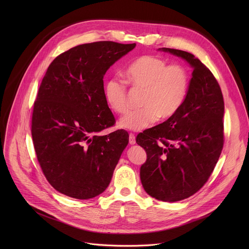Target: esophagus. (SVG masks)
Masks as SVG:
<instances>
[{"instance_id":"1","label":"esophagus","mask_w":249,"mask_h":249,"mask_svg":"<svg viewBox=\"0 0 249 249\" xmlns=\"http://www.w3.org/2000/svg\"><path fill=\"white\" fill-rule=\"evenodd\" d=\"M129 143L130 145H134L136 143V138H135V135L130 133L129 134Z\"/></svg>"}]
</instances>
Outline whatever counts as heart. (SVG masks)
Returning <instances> with one entry per match:
<instances>
[{"instance_id": "heart-1", "label": "heart", "mask_w": 249, "mask_h": 249, "mask_svg": "<svg viewBox=\"0 0 249 249\" xmlns=\"http://www.w3.org/2000/svg\"><path fill=\"white\" fill-rule=\"evenodd\" d=\"M126 77L136 89H144L141 109L127 113L120 126L133 131L151 127L159 118L168 119L179 111L189 89V74L180 64L168 65L161 57L145 55L135 60L126 70ZM104 96L109 107L118 114L129 109L126 83L119 78L108 80Z\"/></svg>"}]
</instances>
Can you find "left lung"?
I'll return each instance as SVG.
<instances>
[{
	"label": "left lung",
	"mask_w": 249,
	"mask_h": 249,
	"mask_svg": "<svg viewBox=\"0 0 249 249\" xmlns=\"http://www.w3.org/2000/svg\"><path fill=\"white\" fill-rule=\"evenodd\" d=\"M193 68L185 101L163 123L140 133L137 144L147 153L140 168L145 191L163 202L186 199L208 181L224 147V97L211 71L193 54L171 48Z\"/></svg>",
	"instance_id": "left-lung-1"
}]
</instances>
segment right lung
<instances>
[{
    "mask_svg": "<svg viewBox=\"0 0 249 249\" xmlns=\"http://www.w3.org/2000/svg\"><path fill=\"white\" fill-rule=\"evenodd\" d=\"M135 46L86 43L49 65L33 104L31 135L42 172L58 192L85 200L109 185L129 134H95L115 124L105 100L103 77Z\"/></svg>",
    "mask_w": 249,
    "mask_h": 249,
    "instance_id": "obj_1",
    "label": "right lung"
}]
</instances>
